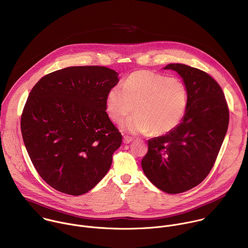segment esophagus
<instances>
[{"mask_svg": "<svg viewBox=\"0 0 248 248\" xmlns=\"http://www.w3.org/2000/svg\"><path fill=\"white\" fill-rule=\"evenodd\" d=\"M131 141H133V138L128 137V136H124V138H123V142L124 143H130Z\"/></svg>", "mask_w": 248, "mask_h": 248, "instance_id": "34e87169", "label": "esophagus"}]
</instances>
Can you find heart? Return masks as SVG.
<instances>
[{"instance_id": "obj_1", "label": "heart", "mask_w": 248, "mask_h": 248, "mask_svg": "<svg viewBox=\"0 0 248 248\" xmlns=\"http://www.w3.org/2000/svg\"><path fill=\"white\" fill-rule=\"evenodd\" d=\"M187 108V90L178 79L140 70L132 73L124 83L109 89L106 109L110 119L126 120L123 129L133 134L150 133L162 136L174 130L183 120Z\"/></svg>"}]
</instances>
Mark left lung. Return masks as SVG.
<instances>
[{
    "label": "left lung",
    "mask_w": 248,
    "mask_h": 248,
    "mask_svg": "<svg viewBox=\"0 0 248 248\" xmlns=\"http://www.w3.org/2000/svg\"><path fill=\"white\" fill-rule=\"evenodd\" d=\"M172 69L187 90L182 122L165 136L148 140L141 166L150 182L175 194L199 185L216 163L229 124V108L220 85L206 72L180 63Z\"/></svg>",
    "instance_id": "left-lung-1"
}]
</instances>
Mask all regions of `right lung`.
<instances>
[{"label": "right lung", "mask_w": 248, "mask_h": 248, "mask_svg": "<svg viewBox=\"0 0 248 248\" xmlns=\"http://www.w3.org/2000/svg\"><path fill=\"white\" fill-rule=\"evenodd\" d=\"M117 76L105 66H71L45 75L31 90L22 137L37 173L55 189L81 195L108 171L122 142L106 112Z\"/></svg>", "instance_id": "obj_1"}]
</instances>
